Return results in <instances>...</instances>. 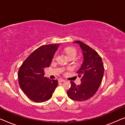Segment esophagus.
<instances>
[{
	"mask_svg": "<svg viewBox=\"0 0 125 125\" xmlns=\"http://www.w3.org/2000/svg\"><path fill=\"white\" fill-rule=\"evenodd\" d=\"M65 81V80L64 79H61V78H60V79L59 80V83H62V82H64Z\"/></svg>",
	"mask_w": 125,
	"mask_h": 125,
	"instance_id": "1",
	"label": "esophagus"
}]
</instances>
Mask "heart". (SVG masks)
<instances>
[{
  "label": "heart",
  "instance_id": "b5f03b06",
  "mask_svg": "<svg viewBox=\"0 0 125 125\" xmlns=\"http://www.w3.org/2000/svg\"><path fill=\"white\" fill-rule=\"evenodd\" d=\"M65 53L69 58L71 57H76V56L77 55V51L75 50L74 49L72 48H67L65 49ZM56 56H57V54L56 53L54 56L53 59H56Z\"/></svg>",
  "mask_w": 125,
  "mask_h": 125
}]
</instances>
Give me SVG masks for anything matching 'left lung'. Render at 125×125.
<instances>
[{"mask_svg": "<svg viewBox=\"0 0 125 125\" xmlns=\"http://www.w3.org/2000/svg\"><path fill=\"white\" fill-rule=\"evenodd\" d=\"M80 45L83 54V62L77 72L81 78V84L71 81L67 95L71 100L83 101L93 97L102 83L104 66L101 57L96 51L80 41L73 42Z\"/></svg>", "mask_w": 125, "mask_h": 125, "instance_id": "left-lung-1", "label": "left lung"}]
</instances>
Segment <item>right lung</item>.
<instances>
[{"label": "right lung", "instance_id": "obj_1", "mask_svg": "<svg viewBox=\"0 0 125 125\" xmlns=\"http://www.w3.org/2000/svg\"><path fill=\"white\" fill-rule=\"evenodd\" d=\"M60 44H48L34 51L18 71L19 83L27 96L36 102L49 100L57 86V80L44 77V68L50 64Z\"/></svg>", "mask_w": 125, "mask_h": 125}]
</instances>
